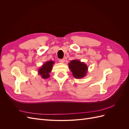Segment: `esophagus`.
Masks as SVG:
<instances>
[{"label":"esophagus","instance_id":"1","mask_svg":"<svg viewBox=\"0 0 129 129\" xmlns=\"http://www.w3.org/2000/svg\"><path fill=\"white\" fill-rule=\"evenodd\" d=\"M64 61H65V60L64 59V58H62V59L59 60V62H60V63H64Z\"/></svg>","mask_w":129,"mask_h":129}]
</instances>
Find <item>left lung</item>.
Instances as JSON below:
<instances>
[{
  "instance_id": "left-lung-1",
  "label": "left lung",
  "mask_w": 129,
  "mask_h": 129,
  "mask_svg": "<svg viewBox=\"0 0 129 129\" xmlns=\"http://www.w3.org/2000/svg\"><path fill=\"white\" fill-rule=\"evenodd\" d=\"M68 64L69 68L75 78L81 79L86 74L88 67L83 62H81L77 60H74L70 62Z\"/></svg>"
}]
</instances>
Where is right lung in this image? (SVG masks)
Returning a JSON list of instances; mask_svg holds the SVG:
<instances>
[{
    "mask_svg": "<svg viewBox=\"0 0 129 129\" xmlns=\"http://www.w3.org/2000/svg\"><path fill=\"white\" fill-rule=\"evenodd\" d=\"M53 64L54 62L53 61H47L39 69V73L42 78L47 79L49 77V73L52 71Z\"/></svg>",
    "mask_w": 129,
    "mask_h": 129,
    "instance_id": "right-lung-1",
    "label": "right lung"
}]
</instances>
